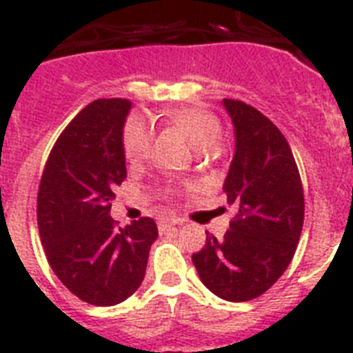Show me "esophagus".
I'll use <instances>...</instances> for the list:
<instances>
[{"instance_id": "esophagus-1", "label": "esophagus", "mask_w": 353, "mask_h": 353, "mask_svg": "<svg viewBox=\"0 0 353 353\" xmlns=\"http://www.w3.org/2000/svg\"><path fill=\"white\" fill-rule=\"evenodd\" d=\"M157 225H159V230L165 232V230H168V228H172V226L176 225V219H172V217H161Z\"/></svg>"}]
</instances>
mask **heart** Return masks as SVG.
<instances>
[{
	"instance_id": "b5f03b06",
	"label": "heart",
	"mask_w": 353,
	"mask_h": 353,
	"mask_svg": "<svg viewBox=\"0 0 353 353\" xmlns=\"http://www.w3.org/2000/svg\"><path fill=\"white\" fill-rule=\"evenodd\" d=\"M172 127L181 130L196 150H214L223 137L219 119L201 108H172L165 114ZM123 154L128 161L139 163L148 156L152 147V132L141 116H130L123 127Z\"/></svg>"
}]
</instances>
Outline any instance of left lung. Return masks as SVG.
Returning <instances> with one entry per match:
<instances>
[{
    "label": "left lung",
    "instance_id": "left-lung-1",
    "mask_svg": "<svg viewBox=\"0 0 353 353\" xmlns=\"http://www.w3.org/2000/svg\"><path fill=\"white\" fill-rule=\"evenodd\" d=\"M236 154L223 190L236 216L217 241L208 236L192 261L203 285L234 303L265 294L288 268L305 219V196L290 145L279 128L237 99H223Z\"/></svg>",
    "mask_w": 353,
    "mask_h": 353
}]
</instances>
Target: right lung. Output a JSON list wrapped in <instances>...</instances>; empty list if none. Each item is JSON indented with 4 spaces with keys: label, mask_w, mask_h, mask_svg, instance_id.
<instances>
[{
    "label": "right lung",
    "mask_w": 353,
    "mask_h": 353,
    "mask_svg": "<svg viewBox=\"0 0 353 353\" xmlns=\"http://www.w3.org/2000/svg\"><path fill=\"white\" fill-rule=\"evenodd\" d=\"M132 103L96 99L57 137L37 192V228L48 265L81 301L114 306L139 288L157 239L150 217L119 228L114 188L127 177L123 127Z\"/></svg>",
    "instance_id": "add662e5"
}]
</instances>
